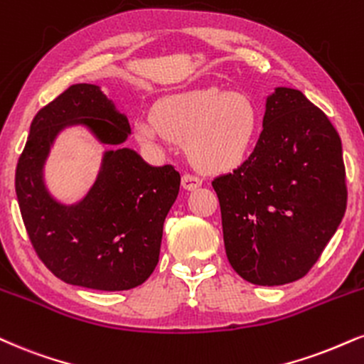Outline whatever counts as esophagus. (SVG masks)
I'll return each instance as SVG.
<instances>
[{
	"label": "esophagus",
	"instance_id": "1",
	"mask_svg": "<svg viewBox=\"0 0 364 364\" xmlns=\"http://www.w3.org/2000/svg\"><path fill=\"white\" fill-rule=\"evenodd\" d=\"M181 186L188 191L196 190V188L201 186V179L198 176H195V174H185V176L181 178Z\"/></svg>",
	"mask_w": 364,
	"mask_h": 364
}]
</instances>
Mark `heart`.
<instances>
[{"mask_svg": "<svg viewBox=\"0 0 364 364\" xmlns=\"http://www.w3.org/2000/svg\"><path fill=\"white\" fill-rule=\"evenodd\" d=\"M144 146L157 149L166 139L185 144L190 161L205 173H229L244 164L259 132V113L247 96L210 87L169 95L152 117L134 125Z\"/></svg>", "mask_w": 364, "mask_h": 364, "instance_id": "obj_1", "label": "heart"}]
</instances>
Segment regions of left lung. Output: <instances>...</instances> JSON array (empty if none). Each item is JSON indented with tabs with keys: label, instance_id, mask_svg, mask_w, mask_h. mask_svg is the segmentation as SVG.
Masks as SVG:
<instances>
[{
	"label": "left lung",
	"instance_id": "8db88e82",
	"mask_svg": "<svg viewBox=\"0 0 364 364\" xmlns=\"http://www.w3.org/2000/svg\"><path fill=\"white\" fill-rule=\"evenodd\" d=\"M212 186L235 273L262 287L296 282L312 269L344 217L341 137L301 91L277 87L252 154Z\"/></svg>",
	"mask_w": 364,
	"mask_h": 364
}]
</instances>
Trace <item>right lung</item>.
Instances as JSON below:
<instances>
[{
	"label": "right lung",
	"mask_w": 364,
	"mask_h": 364,
	"mask_svg": "<svg viewBox=\"0 0 364 364\" xmlns=\"http://www.w3.org/2000/svg\"><path fill=\"white\" fill-rule=\"evenodd\" d=\"M86 124L117 145L104 156L94 188L76 205H63L43 185L41 169L55 135ZM125 115L95 85H73L41 108L15 174V190L30 242L43 264L69 284L105 291L139 287L159 261L163 225L179 191L171 164L149 166L132 149Z\"/></svg>",
	"instance_id": "add662e5"
}]
</instances>
